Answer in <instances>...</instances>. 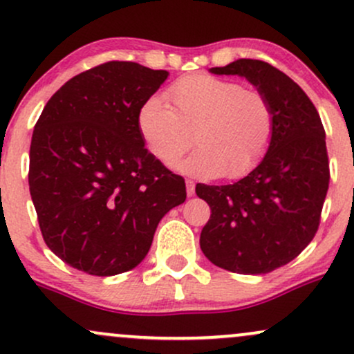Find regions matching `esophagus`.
<instances>
[{
    "label": "esophagus",
    "instance_id": "34e87169",
    "mask_svg": "<svg viewBox=\"0 0 354 354\" xmlns=\"http://www.w3.org/2000/svg\"><path fill=\"white\" fill-rule=\"evenodd\" d=\"M186 193H188V196H193L194 194V181L193 180H186Z\"/></svg>",
    "mask_w": 354,
    "mask_h": 354
}]
</instances>
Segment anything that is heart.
Instances as JSON below:
<instances>
[{
	"label": "heart",
	"instance_id": "heart-1",
	"mask_svg": "<svg viewBox=\"0 0 354 354\" xmlns=\"http://www.w3.org/2000/svg\"><path fill=\"white\" fill-rule=\"evenodd\" d=\"M151 96L138 109V129L160 163L173 165L194 143L200 148L178 169L198 178H238L270 151L276 133L271 101L238 80L193 75ZM194 136L191 137L190 135Z\"/></svg>",
	"mask_w": 354,
	"mask_h": 354
}]
</instances>
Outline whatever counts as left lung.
Masks as SVG:
<instances>
[{
    "label": "left lung",
    "mask_w": 354,
    "mask_h": 354,
    "mask_svg": "<svg viewBox=\"0 0 354 354\" xmlns=\"http://www.w3.org/2000/svg\"><path fill=\"white\" fill-rule=\"evenodd\" d=\"M214 75H239L270 98L276 133L270 151L248 176L225 186L196 185L211 208L203 253L239 274H265L298 256L318 231L330 185L321 118L298 84L259 59H236Z\"/></svg>",
    "instance_id": "1"
}]
</instances>
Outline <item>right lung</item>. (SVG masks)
Masks as SVG:
<instances>
[{
    "mask_svg": "<svg viewBox=\"0 0 354 354\" xmlns=\"http://www.w3.org/2000/svg\"><path fill=\"white\" fill-rule=\"evenodd\" d=\"M168 71L108 61L61 86L35 124L31 200L48 248L95 276L133 270L160 219L186 200L185 180L148 149L138 109Z\"/></svg>",
    "mask_w": 354,
    "mask_h": 354,
    "instance_id": "right-lung-1",
    "label": "right lung"
}]
</instances>
